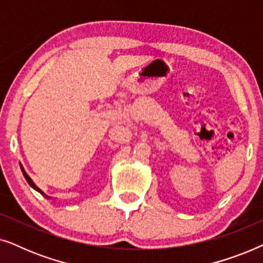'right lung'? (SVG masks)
<instances>
[{
    "label": "right lung",
    "mask_w": 263,
    "mask_h": 263,
    "mask_svg": "<svg viewBox=\"0 0 263 263\" xmlns=\"http://www.w3.org/2000/svg\"><path fill=\"white\" fill-rule=\"evenodd\" d=\"M21 171H23V174H24V176H25V178H26V181L28 182V184H30L31 186H32V188H33V189H35V190H37V192H39V193H41V194H43V192H42V190L41 189H39L38 188V186H35V184H34V183L33 182H32V179L30 178V177H28V175L26 174V172H25V170H24V168H23V166H21Z\"/></svg>",
    "instance_id": "obj_1"
}]
</instances>
